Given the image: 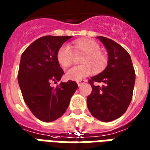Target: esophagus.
I'll return each mask as SVG.
<instances>
[{
    "mask_svg": "<svg viewBox=\"0 0 150 150\" xmlns=\"http://www.w3.org/2000/svg\"><path fill=\"white\" fill-rule=\"evenodd\" d=\"M86 82V80H79V81H76V83H77L78 86H81L83 84H85Z\"/></svg>",
    "mask_w": 150,
    "mask_h": 150,
    "instance_id": "obj_1",
    "label": "esophagus"
}]
</instances>
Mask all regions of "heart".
Wrapping results in <instances>:
<instances>
[{
  "mask_svg": "<svg viewBox=\"0 0 150 150\" xmlns=\"http://www.w3.org/2000/svg\"><path fill=\"white\" fill-rule=\"evenodd\" d=\"M73 50L64 45L57 52V61L62 68L69 67L74 62V54L83 55L80 60L82 64L74 66L66 72L65 76L71 81H79L93 73L103 71L106 68L109 59L105 53L100 51V45L92 40H79L73 43Z\"/></svg>",
  "mask_w": 150,
  "mask_h": 150,
  "instance_id": "1",
  "label": "heart"
}]
</instances>
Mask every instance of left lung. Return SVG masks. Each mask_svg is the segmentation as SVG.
<instances>
[{
  "label": "left lung",
  "mask_w": 150,
  "mask_h": 150,
  "mask_svg": "<svg viewBox=\"0 0 150 150\" xmlns=\"http://www.w3.org/2000/svg\"><path fill=\"white\" fill-rule=\"evenodd\" d=\"M109 54L106 69L91 77L88 83L92 92L87 97V106L94 117L101 121H111L124 114L133 98L135 71L129 52L114 40L98 37ZM94 82L103 83L102 86Z\"/></svg>",
  "instance_id": "1"
}]
</instances>
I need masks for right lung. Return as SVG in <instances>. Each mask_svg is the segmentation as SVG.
<instances>
[{
    "instance_id": "obj_1",
    "label": "right lung",
    "mask_w": 150,
    "mask_h": 150,
    "mask_svg": "<svg viewBox=\"0 0 150 150\" xmlns=\"http://www.w3.org/2000/svg\"><path fill=\"white\" fill-rule=\"evenodd\" d=\"M72 36H45L38 38L23 52L17 80L23 99L39 120L51 122L64 114L77 84L62 82L56 87L64 71L57 61V52Z\"/></svg>"
}]
</instances>
